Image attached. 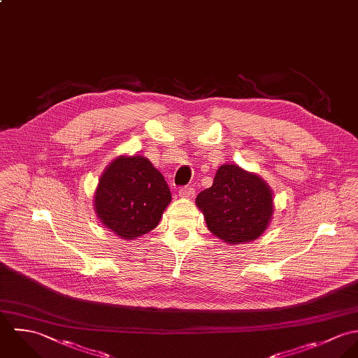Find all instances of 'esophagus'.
<instances>
[{"instance_id": "obj_1", "label": "esophagus", "mask_w": 358, "mask_h": 358, "mask_svg": "<svg viewBox=\"0 0 358 358\" xmlns=\"http://www.w3.org/2000/svg\"><path fill=\"white\" fill-rule=\"evenodd\" d=\"M178 195H180L181 198H185V199H192L194 195H195V189L191 188V187H184V188H181V189L178 191Z\"/></svg>"}]
</instances>
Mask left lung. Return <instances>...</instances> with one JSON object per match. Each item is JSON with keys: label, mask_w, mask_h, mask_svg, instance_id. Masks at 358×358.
I'll return each instance as SVG.
<instances>
[{"label": "left lung", "mask_w": 358, "mask_h": 358, "mask_svg": "<svg viewBox=\"0 0 358 358\" xmlns=\"http://www.w3.org/2000/svg\"><path fill=\"white\" fill-rule=\"evenodd\" d=\"M209 231L228 245L248 243L264 234L274 215L270 185L256 173L224 163L213 185L196 196Z\"/></svg>", "instance_id": "left-lung-1"}]
</instances>
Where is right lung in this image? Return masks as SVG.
<instances>
[{
	"label": "right lung",
	"mask_w": 358,
	"mask_h": 358,
	"mask_svg": "<svg viewBox=\"0 0 358 358\" xmlns=\"http://www.w3.org/2000/svg\"><path fill=\"white\" fill-rule=\"evenodd\" d=\"M171 202L162 173L143 155H120L103 170L94 192L101 224L126 241L157 227Z\"/></svg>",
	"instance_id": "obj_1"
}]
</instances>
